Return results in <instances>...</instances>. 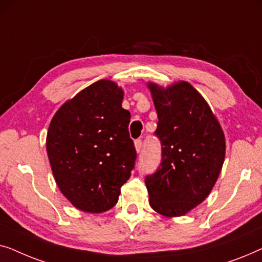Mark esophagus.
<instances>
[{"mask_svg":"<svg viewBox=\"0 0 262 262\" xmlns=\"http://www.w3.org/2000/svg\"><path fill=\"white\" fill-rule=\"evenodd\" d=\"M135 148H136V151H137V152L141 151V149H142V141H141V139H136V141H135Z\"/></svg>","mask_w":262,"mask_h":262,"instance_id":"34e87169","label":"esophagus"}]
</instances>
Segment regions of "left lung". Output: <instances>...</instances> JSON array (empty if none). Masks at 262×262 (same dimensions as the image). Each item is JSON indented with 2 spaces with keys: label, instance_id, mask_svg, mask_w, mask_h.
I'll list each match as a JSON object with an SVG mask.
<instances>
[{
  "label": "left lung",
  "instance_id": "1",
  "mask_svg": "<svg viewBox=\"0 0 262 262\" xmlns=\"http://www.w3.org/2000/svg\"><path fill=\"white\" fill-rule=\"evenodd\" d=\"M162 144L156 173L145 178L149 204L166 217H180L212 191L225 157L224 132L202 94L186 81L168 87L149 82Z\"/></svg>",
  "mask_w": 262,
  "mask_h": 262
}]
</instances>
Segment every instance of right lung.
Masks as SVG:
<instances>
[{"mask_svg":"<svg viewBox=\"0 0 262 262\" xmlns=\"http://www.w3.org/2000/svg\"><path fill=\"white\" fill-rule=\"evenodd\" d=\"M123 98L116 82L96 81L64 102L50 123L46 151L56 184L84 212L112 209L135 167Z\"/></svg>","mask_w":262,"mask_h":262,"instance_id":"1","label":"right lung"}]
</instances>
